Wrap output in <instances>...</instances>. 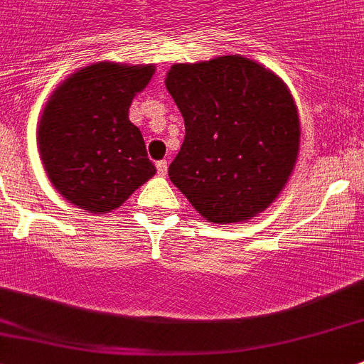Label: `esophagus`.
<instances>
[{
  "label": "esophagus",
  "mask_w": 364,
  "mask_h": 364,
  "mask_svg": "<svg viewBox=\"0 0 364 364\" xmlns=\"http://www.w3.org/2000/svg\"><path fill=\"white\" fill-rule=\"evenodd\" d=\"M156 169H158V175H160V176L167 175V161H165V160L158 161V164H156Z\"/></svg>",
  "instance_id": "obj_1"
}]
</instances>
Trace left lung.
Wrapping results in <instances>:
<instances>
[{"mask_svg":"<svg viewBox=\"0 0 364 364\" xmlns=\"http://www.w3.org/2000/svg\"><path fill=\"white\" fill-rule=\"evenodd\" d=\"M165 85L186 124L171 182L212 223H238L268 208L299 150L288 87L240 55L173 65Z\"/></svg>","mask_w":364,"mask_h":364,"instance_id":"left-lung-1","label":"left lung"}]
</instances>
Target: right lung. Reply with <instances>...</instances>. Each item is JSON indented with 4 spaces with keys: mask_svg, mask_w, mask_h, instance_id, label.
<instances>
[{
    "mask_svg": "<svg viewBox=\"0 0 364 364\" xmlns=\"http://www.w3.org/2000/svg\"><path fill=\"white\" fill-rule=\"evenodd\" d=\"M152 65L96 63L52 95L38 126V146L53 188L91 214L119 208L156 173L139 128L128 119Z\"/></svg>",
    "mask_w": 364,
    "mask_h": 364,
    "instance_id": "add662e5",
    "label": "right lung"
}]
</instances>
